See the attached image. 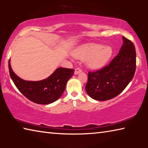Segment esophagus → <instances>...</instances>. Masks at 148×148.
Here are the masks:
<instances>
[{"label":"esophagus","instance_id":"esophagus-1","mask_svg":"<svg viewBox=\"0 0 148 148\" xmlns=\"http://www.w3.org/2000/svg\"><path fill=\"white\" fill-rule=\"evenodd\" d=\"M80 72H82V70L79 69V68H76L75 69V72H74V74L75 75H77L78 74H79Z\"/></svg>","mask_w":148,"mask_h":148}]
</instances>
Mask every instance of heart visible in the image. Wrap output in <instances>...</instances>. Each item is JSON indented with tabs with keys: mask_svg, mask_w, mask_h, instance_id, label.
<instances>
[{
	"mask_svg": "<svg viewBox=\"0 0 148 148\" xmlns=\"http://www.w3.org/2000/svg\"><path fill=\"white\" fill-rule=\"evenodd\" d=\"M113 49L110 46L88 43L82 44L74 50L72 55L76 59H87L86 64L89 69H100L106 65L111 58Z\"/></svg>",
	"mask_w": 148,
	"mask_h": 148,
	"instance_id": "1",
	"label": "heart"
}]
</instances>
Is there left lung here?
Wrapping results in <instances>:
<instances>
[{"mask_svg":"<svg viewBox=\"0 0 148 148\" xmlns=\"http://www.w3.org/2000/svg\"><path fill=\"white\" fill-rule=\"evenodd\" d=\"M119 53L104 68L89 72L86 91L96 101H107L119 95L134 77L136 71V50L133 43L122 37Z\"/></svg>","mask_w":148,"mask_h":148,"instance_id":"left-lung-1","label":"left lung"}]
</instances>
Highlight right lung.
Masks as SVG:
<instances>
[{
	"label": "right lung",
	"instance_id": "1",
	"mask_svg": "<svg viewBox=\"0 0 148 148\" xmlns=\"http://www.w3.org/2000/svg\"><path fill=\"white\" fill-rule=\"evenodd\" d=\"M8 67L11 78L19 91L31 101L40 104H49L59 99L63 93L67 82L74 72V69L60 67L46 79L27 81L14 73L10 60Z\"/></svg>",
	"mask_w": 148,
	"mask_h": 148
}]
</instances>
